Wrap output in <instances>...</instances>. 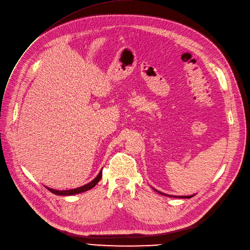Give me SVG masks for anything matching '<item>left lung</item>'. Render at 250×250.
Returning <instances> with one entry per match:
<instances>
[{"mask_svg":"<svg viewBox=\"0 0 250 250\" xmlns=\"http://www.w3.org/2000/svg\"><path fill=\"white\" fill-rule=\"evenodd\" d=\"M160 194H163V193H161V192H159ZM163 195H165L166 196V194H163ZM170 196V195H169ZM170 197H172V196H170ZM174 197H178V198H191V197H193V195L192 196H174Z\"/></svg>","mask_w":250,"mask_h":250,"instance_id":"8db88e82","label":"left lung"}]
</instances>
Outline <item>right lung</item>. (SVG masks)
<instances>
[{
  "mask_svg": "<svg viewBox=\"0 0 250 250\" xmlns=\"http://www.w3.org/2000/svg\"><path fill=\"white\" fill-rule=\"evenodd\" d=\"M102 176H103V170L99 172V174L96 176V178H94V180H92L91 182H89L88 184L82 186V187H79V188H76V189H72V190H66V191H58V190H54V189H51V188H48L46 187L50 192H52L53 194L55 195H62V196H69V195H74V194H79V193H82V192H85L87 190H90L91 188H93L97 183L99 182V180L102 179Z\"/></svg>",
  "mask_w": 250,
  "mask_h": 250,
  "instance_id": "1",
  "label": "right lung"
}]
</instances>
